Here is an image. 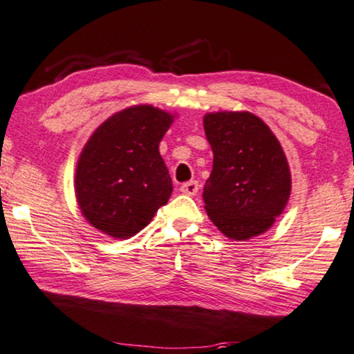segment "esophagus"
<instances>
[{"label":"esophagus","instance_id":"1","mask_svg":"<svg viewBox=\"0 0 354 354\" xmlns=\"http://www.w3.org/2000/svg\"><path fill=\"white\" fill-rule=\"evenodd\" d=\"M179 191H181L184 195H195L198 192V183L197 181L184 183L183 186L179 187Z\"/></svg>","mask_w":354,"mask_h":354}]
</instances>
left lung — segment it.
Wrapping results in <instances>:
<instances>
[{
    "instance_id": "8db88e82",
    "label": "left lung",
    "mask_w": 354,
    "mask_h": 354,
    "mask_svg": "<svg viewBox=\"0 0 354 354\" xmlns=\"http://www.w3.org/2000/svg\"><path fill=\"white\" fill-rule=\"evenodd\" d=\"M213 151V170L203 187L205 209L232 240L267 232L291 194L283 147L257 115L221 111L203 118Z\"/></svg>"
}]
</instances>
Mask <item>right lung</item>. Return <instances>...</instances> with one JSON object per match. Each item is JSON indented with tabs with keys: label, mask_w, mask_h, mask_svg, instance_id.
I'll use <instances>...</instances> for the list:
<instances>
[{
	"label": "right lung",
	"mask_w": 354,
	"mask_h": 354,
	"mask_svg": "<svg viewBox=\"0 0 354 354\" xmlns=\"http://www.w3.org/2000/svg\"><path fill=\"white\" fill-rule=\"evenodd\" d=\"M167 111L138 104L93 131L79 156L75 189L82 216L113 239H130L170 198L171 178L159 143L170 129Z\"/></svg>",
	"instance_id": "right-lung-1"
}]
</instances>
